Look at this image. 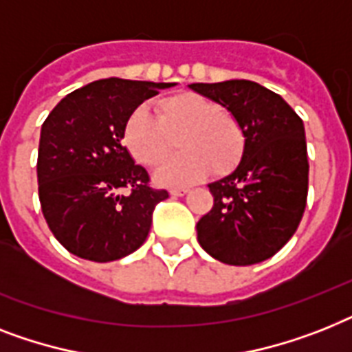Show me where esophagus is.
<instances>
[{
  "label": "esophagus",
  "mask_w": 352,
  "mask_h": 352,
  "mask_svg": "<svg viewBox=\"0 0 352 352\" xmlns=\"http://www.w3.org/2000/svg\"><path fill=\"white\" fill-rule=\"evenodd\" d=\"M186 193H188V190H186V188H175V190L170 191L171 197H184Z\"/></svg>",
  "instance_id": "obj_1"
}]
</instances>
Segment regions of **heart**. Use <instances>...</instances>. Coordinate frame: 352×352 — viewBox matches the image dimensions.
<instances>
[{
	"label": "heart",
	"instance_id": "b5f03b06",
	"mask_svg": "<svg viewBox=\"0 0 352 352\" xmlns=\"http://www.w3.org/2000/svg\"><path fill=\"white\" fill-rule=\"evenodd\" d=\"M159 116L144 108L128 116L122 141L133 159L144 166H159L170 155L173 139L182 151L157 170L155 182L179 188L202 181L210 171L226 175L239 164L244 151V133L239 122L222 113L219 102L195 92L164 97L157 104Z\"/></svg>",
	"mask_w": 352,
	"mask_h": 352
}]
</instances>
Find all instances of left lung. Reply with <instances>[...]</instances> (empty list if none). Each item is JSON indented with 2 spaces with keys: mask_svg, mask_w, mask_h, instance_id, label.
<instances>
[{
  "mask_svg": "<svg viewBox=\"0 0 352 352\" xmlns=\"http://www.w3.org/2000/svg\"><path fill=\"white\" fill-rule=\"evenodd\" d=\"M219 102L244 133L241 162L210 184L213 208L197 222L206 253L230 265H251L282 250L298 228L307 199V144L295 110L258 82H193Z\"/></svg>",
  "mask_w": 352,
  "mask_h": 352,
  "instance_id": "obj_1",
  "label": "left lung"
}]
</instances>
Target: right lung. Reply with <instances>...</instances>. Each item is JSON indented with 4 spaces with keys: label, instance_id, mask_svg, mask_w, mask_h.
Listing matches in <instances>:
<instances>
[{
    "label": "right lung",
    "instance_id": "1",
    "mask_svg": "<svg viewBox=\"0 0 352 352\" xmlns=\"http://www.w3.org/2000/svg\"><path fill=\"white\" fill-rule=\"evenodd\" d=\"M175 82L99 79L57 102L41 126L37 184L43 215L72 255L111 262L146 241L155 206L148 171L122 146L131 111ZM128 187L130 196L118 190Z\"/></svg>",
    "mask_w": 352,
    "mask_h": 352
}]
</instances>
